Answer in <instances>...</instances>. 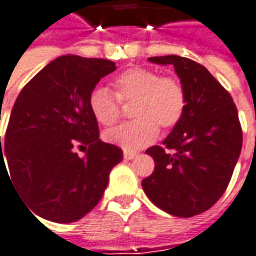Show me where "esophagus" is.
Listing matches in <instances>:
<instances>
[{
    "mask_svg": "<svg viewBox=\"0 0 256 256\" xmlns=\"http://www.w3.org/2000/svg\"><path fill=\"white\" fill-rule=\"evenodd\" d=\"M138 156V153L136 152H124V158L125 160H132V158H136Z\"/></svg>",
    "mask_w": 256,
    "mask_h": 256,
    "instance_id": "1",
    "label": "esophagus"
}]
</instances>
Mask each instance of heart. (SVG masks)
<instances>
[{
    "mask_svg": "<svg viewBox=\"0 0 256 256\" xmlns=\"http://www.w3.org/2000/svg\"><path fill=\"white\" fill-rule=\"evenodd\" d=\"M120 103L132 104L131 115L136 120L106 131L103 138L124 150H138L154 141L158 128L169 131L180 122L186 109V93L178 78L134 66L116 77L115 94L96 87L88 96L92 115L104 126H112L120 119Z\"/></svg>",
    "mask_w": 256,
    "mask_h": 256,
    "instance_id": "obj_1",
    "label": "heart"
}]
</instances>
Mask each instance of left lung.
Segmentation results:
<instances>
[{"label": "left lung", "mask_w": 256, "mask_h": 256, "mask_svg": "<svg viewBox=\"0 0 256 256\" xmlns=\"http://www.w3.org/2000/svg\"><path fill=\"white\" fill-rule=\"evenodd\" d=\"M148 61L174 65L186 93V109L163 147L146 152L154 160V170L141 185L160 210L192 217L211 208L232 179L242 150L238 109L204 65L178 55Z\"/></svg>", "instance_id": "8db88e82"}]
</instances>
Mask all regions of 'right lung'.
Wrapping results in <instances>:
<instances>
[{"label": "right lung", "mask_w": 256, "mask_h": 256, "mask_svg": "<svg viewBox=\"0 0 256 256\" xmlns=\"http://www.w3.org/2000/svg\"><path fill=\"white\" fill-rule=\"evenodd\" d=\"M112 61L60 56L23 87L10 115L1 166L32 214L72 223L93 210L122 150L99 140L88 96ZM1 148V137H0ZM84 150V156L76 152ZM34 217V216H33ZM36 218V217H34Z\"/></svg>", "instance_id": "right-lung-1"}]
</instances>
